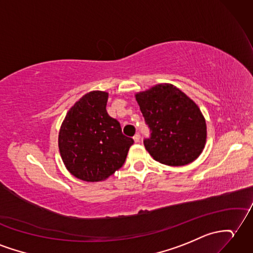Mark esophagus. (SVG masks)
I'll return each instance as SVG.
<instances>
[{"instance_id": "esophagus-1", "label": "esophagus", "mask_w": 253, "mask_h": 253, "mask_svg": "<svg viewBox=\"0 0 253 253\" xmlns=\"http://www.w3.org/2000/svg\"><path fill=\"white\" fill-rule=\"evenodd\" d=\"M133 140H134V142H139V141H140V133L139 132H137L136 134H134Z\"/></svg>"}]
</instances>
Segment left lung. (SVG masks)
<instances>
[{
	"label": "left lung",
	"instance_id": "8db88e82",
	"mask_svg": "<svg viewBox=\"0 0 253 253\" xmlns=\"http://www.w3.org/2000/svg\"><path fill=\"white\" fill-rule=\"evenodd\" d=\"M136 99L150 128V137L143 140L150 155L168 166L196 160L207 138L206 122L196 103L170 84L139 92Z\"/></svg>",
	"mask_w": 253,
	"mask_h": 253
}]
</instances>
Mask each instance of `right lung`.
Returning <instances> with one entry per match:
<instances>
[{"label":"right lung","instance_id":"right-lung-1","mask_svg":"<svg viewBox=\"0 0 253 253\" xmlns=\"http://www.w3.org/2000/svg\"><path fill=\"white\" fill-rule=\"evenodd\" d=\"M108 92L90 91L70 109L59 131V151L67 169L87 182L102 181L124 165L133 139L107 112Z\"/></svg>","mask_w":253,"mask_h":253}]
</instances>
